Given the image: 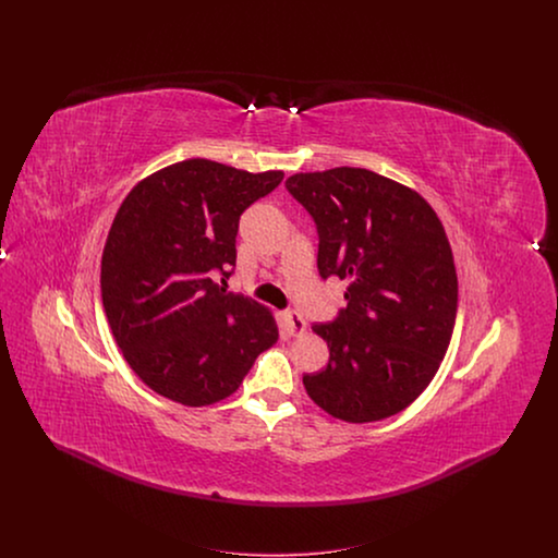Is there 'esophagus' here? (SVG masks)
Returning <instances> with one entry per match:
<instances>
[{
	"instance_id": "obj_1",
	"label": "esophagus",
	"mask_w": 558,
	"mask_h": 558,
	"mask_svg": "<svg viewBox=\"0 0 558 558\" xmlns=\"http://www.w3.org/2000/svg\"><path fill=\"white\" fill-rule=\"evenodd\" d=\"M284 319H287V324H289L291 335H303V332H305L307 324H305V319L301 318L296 312H284Z\"/></svg>"
}]
</instances>
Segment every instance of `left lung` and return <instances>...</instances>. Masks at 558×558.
Segmentation results:
<instances>
[{
    "label": "left lung",
    "mask_w": 558,
    "mask_h": 558,
    "mask_svg": "<svg viewBox=\"0 0 558 558\" xmlns=\"http://www.w3.org/2000/svg\"><path fill=\"white\" fill-rule=\"evenodd\" d=\"M318 230V271L349 278L347 307L314 324L328 366L307 396L347 423L389 418L418 398L450 345L458 278L446 230L425 198L368 169L287 180Z\"/></svg>",
    "instance_id": "8db88e82"
}]
</instances>
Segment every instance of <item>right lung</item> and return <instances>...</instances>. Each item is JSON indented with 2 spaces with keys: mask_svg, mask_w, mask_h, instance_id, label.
I'll return each mask as SVG.
<instances>
[{
  "mask_svg": "<svg viewBox=\"0 0 558 558\" xmlns=\"http://www.w3.org/2000/svg\"><path fill=\"white\" fill-rule=\"evenodd\" d=\"M282 178L182 160L142 180L114 215L100 274L105 312L132 371L162 398L192 408L226 399L278 341L269 310L226 284L240 215Z\"/></svg>",
  "mask_w": 558,
  "mask_h": 558,
  "instance_id": "1",
  "label": "right lung"
}]
</instances>
